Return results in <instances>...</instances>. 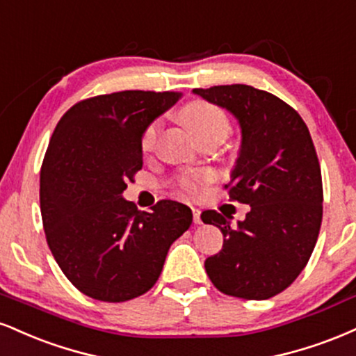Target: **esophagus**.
I'll return each mask as SVG.
<instances>
[{
	"mask_svg": "<svg viewBox=\"0 0 356 356\" xmlns=\"http://www.w3.org/2000/svg\"><path fill=\"white\" fill-rule=\"evenodd\" d=\"M193 221L196 225H202V211L198 208H193Z\"/></svg>",
	"mask_w": 356,
	"mask_h": 356,
	"instance_id": "obj_1",
	"label": "esophagus"
}]
</instances>
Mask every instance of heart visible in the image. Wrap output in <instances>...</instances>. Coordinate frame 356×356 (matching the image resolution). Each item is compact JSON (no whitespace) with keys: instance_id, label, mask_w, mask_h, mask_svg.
<instances>
[{"instance_id":"heart-1","label":"heart","mask_w":356,"mask_h":356,"mask_svg":"<svg viewBox=\"0 0 356 356\" xmlns=\"http://www.w3.org/2000/svg\"><path fill=\"white\" fill-rule=\"evenodd\" d=\"M179 118L193 131V135L198 140H203V138L208 136H220L225 140L229 135V131H232V124H229V120L225 115V111L216 106V104L208 102L188 103L181 113H179ZM158 133H160V121L149 123L145 128L143 135H141V149L149 152L154 143H156ZM200 183H202V177L193 173L183 175L178 179L179 188L186 191V193H195Z\"/></svg>"}]
</instances>
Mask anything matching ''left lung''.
<instances>
[{"instance_id": "1", "label": "left lung", "mask_w": 356, "mask_h": 356, "mask_svg": "<svg viewBox=\"0 0 356 356\" xmlns=\"http://www.w3.org/2000/svg\"><path fill=\"white\" fill-rule=\"evenodd\" d=\"M195 95L235 116L241 145L229 178V198L250 204L232 227L215 210L203 223L223 233V248L204 270L225 295L266 300L278 295L310 260L321 216L323 186L310 131L285 102L248 85L195 88Z\"/></svg>"}]
</instances>
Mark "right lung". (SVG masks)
I'll return each instance as SVG.
<instances>
[{"label": "right lung", "mask_w": 356, "mask_h": 356, "mask_svg": "<svg viewBox=\"0 0 356 356\" xmlns=\"http://www.w3.org/2000/svg\"><path fill=\"white\" fill-rule=\"evenodd\" d=\"M179 98L178 91L95 96L70 108L49 140L40 178L46 241L66 278L99 302L146 293L193 221L173 200L138 211L123 198L143 166L145 128Z\"/></svg>", "instance_id": "right-lung-1"}]
</instances>
